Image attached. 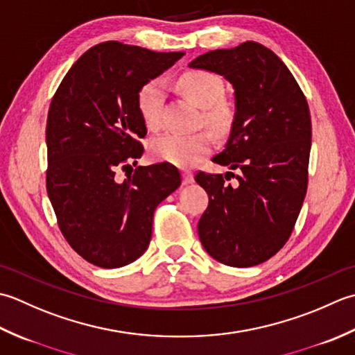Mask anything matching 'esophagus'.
I'll return each mask as SVG.
<instances>
[{
    "label": "esophagus",
    "instance_id": "esophagus-1",
    "mask_svg": "<svg viewBox=\"0 0 355 355\" xmlns=\"http://www.w3.org/2000/svg\"><path fill=\"white\" fill-rule=\"evenodd\" d=\"M193 180H194V176H193L191 171H182V184L184 185L191 184Z\"/></svg>",
    "mask_w": 355,
    "mask_h": 355
}]
</instances>
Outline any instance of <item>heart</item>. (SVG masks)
I'll return each mask as SVG.
<instances>
[{
	"label": "heart",
	"mask_w": 355,
	"mask_h": 355,
	"mask_svg": "<svg viewBox=\"0 0 355 355\" xmlns=\"http://www.w3.org/2000/svg\"><path fill=\"white\" fill-rule=\"evenodd\" d=\"M178 85L184 95L196 103L202 110L205 124L216 133H227L233 125L234 108L223 101V84L219 76L207 70H188L180 75ZM164 84L161 79H151L137 92V110L150 130L162 124ZM214 147L213 136L208 132L176 133L167 132L156 136L150 144V153L157 161L168 162L180 168L198 165Z\"/></svg>",
	"instance_id": "b5f03b06"
}]
</instances>
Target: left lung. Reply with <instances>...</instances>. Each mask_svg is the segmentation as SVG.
<instances>
[{
    "mask_svg": "<svg viewBox=\"0 0 355 355\" xmlns=\"http://www.w3.org/2000/svg\"><path fill=\"white\" fill-rule=\"evenodd\" d=\"M234 87L236 113L225 150L213 162L234 178L199 171L208 193L198 223L205 251L218 262L247 268L265 262L293 233L308 188L311 114L306 98L280 58L254 41L211 50L190 62Z\"/></svg>",
    "mask_w": 355,
    "mask_h": 355,
    "instance_id": "8db88e82",
    "label": "left lung"
}]
</instances>
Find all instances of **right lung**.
Returning a JSON list of instances; mask_svg holds the SVG:
<instances>
[{
	"mask_svg": "<svg viewBox=\"0 0 355 355\" xmlns=\"http://www.w3.org/2000/svg\"><path fill=\"white\" fill-rule=\"evenodd\" d=\"M182 56L101 42L71 66L50 103L49 199L70 247L101 268H119L146 252L156 207L180 185L168 162L135 170L132 164L147 135L137 92Z\"/></svg>",
	"mask_w": 355,
	"mask_h": 355,
	"instance_id": "1",
	"label": "right lung"
}]
</instances>
